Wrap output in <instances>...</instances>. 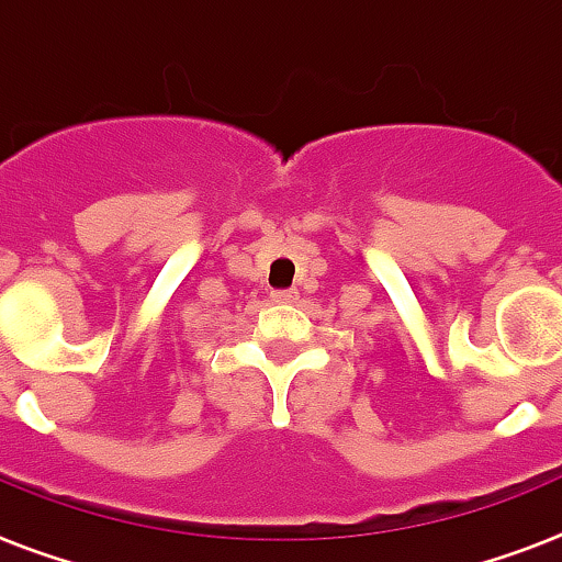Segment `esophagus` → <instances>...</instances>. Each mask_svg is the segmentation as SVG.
Here are the masks:
<instances>
[{
    "label": "esophagus",
    "mask_w": 562,
    "mask_h": 562,
    "mask_svg": "<svg viewBox=\"0 0 562 562\" xmlns=\"http://www.w3.org/2000/svg\"><path fill=\"white\" fill-rule=\"evenodd\" d=\"M272 301H278V304H292V301H299V290H272Z\"/></svg>",
    "instance_id": "obj_1"
}]
</instances>
